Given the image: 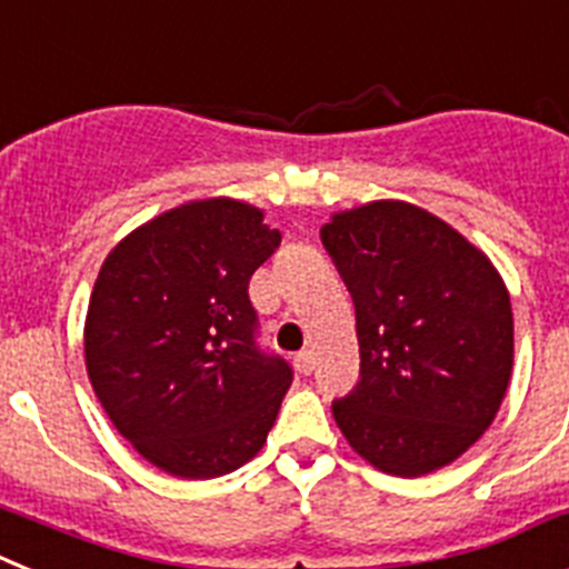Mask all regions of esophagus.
Segmentation results:
<instances>
[{
	"instance_id": "34e87169",
	"label": "esophagus",
	"mask_w": 569,
	"mask_h": 569,
	"mask_svg": "<svg viewBox=\"0 0 569 569\" xmlns=\"http://www.w3.org/2000/svg\"><path fill=\"white\" fill-rule=\"evenodd\" d=\"M295 367H298L300 375H309L315 369V352L312 349H303V352L295 355Z\"/></svg>"
}]
</instances>
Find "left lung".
Listing matches in <instances>:
<instances>
[{
	"label": "left lung",
	"instance_id": "8db88e82",
	"mask_svg": "<svg viewBox=\"0 0 569 569\" xmlns=\"http://www.w3.org/2000/svg\"><path fill=\"white\" fill-rule=\"evenodd\" d=\"M355 300L360 380L332 415L380 472L427 476L467 452L512 372V306L490 257L412 202L375 200L320 229Z\"/></svg>",
	"mask_w": 569,
	"mask_h": 569
}]
</instances>
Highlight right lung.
Masks as SVG:
<instances>
[{"mask_svg": "<svg viewBox=\"0 0 569 569\" xmlns=\"http://www.w3.org/2000/svg\"><path fill=\"white\" fill-rule=\"evenodd\" d=\"M278 246L263 211L211 197L148 220L102 263L88 378L117 432L168 476H226L263 449L291 367L257 346L249 280Z\"/></svg>", "mask_w": 569, "mask_h": 569, "instance_id": "right-lung-1", "label": "right lung"}]
</instances>
